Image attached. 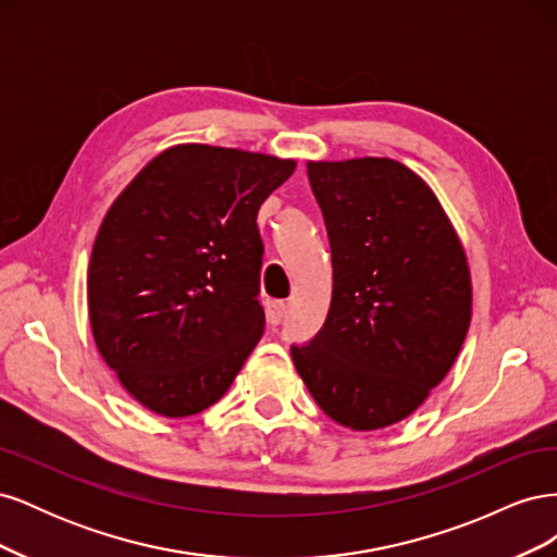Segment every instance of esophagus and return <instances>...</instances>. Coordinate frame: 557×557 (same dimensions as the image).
Wrapping results in <instances>:
<instances>
[{"mask_svg": "<svg viewBox=\"0 0 557 557\" xmlns=\"http://www.w3.org/2000/svg\"><path fill=\"white\" fill-rule=\"evenodd\" d=\"M285 311H288V307H285V301H281V299H269L267 301V318H269V323H272V325L281 323Z\"/></svg>", "mask_w": 557, "mask_h": 557, "instance_id": "esophagus-1", "label": "esophagus"}]
</instances>
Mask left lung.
<instances>
[{"label":"left lung","mask_w":557,"mask_h":557,"mask_svg":"<svg viewBox=\"0 0 557 557\" xmlns=\"http://www.w3.org/2000/svg\"><path fill=\"white\" fill-rule=\"evenodd\" d=\"M332 250L323 327L293 344L336 423L379 430L413 413L462 348L471 281L462 244L423 178L387 158L309 162Z\"/></svg>","instance_id":"obj_1"}]
</instances>
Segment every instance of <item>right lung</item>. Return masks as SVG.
Segmentation results:
<instances>
[{
  "instance_id": "right-lung-1",
  "label": "right lung",
  "mask_w": 557,
  "mask_h": 557,
  "mask_svg": "<svg viewBox=\"0 0 557 557\" xmlns=\"http://www.w3.org/2000/svg\"><path fill=\"white\" fill-rule=\"evenodd\" d=\"M293 172V160L188 144L148 162L113 201L88 267L90 325L150 411H205L260 342L258 211Z\"/></svg>"
}]
</instances>
